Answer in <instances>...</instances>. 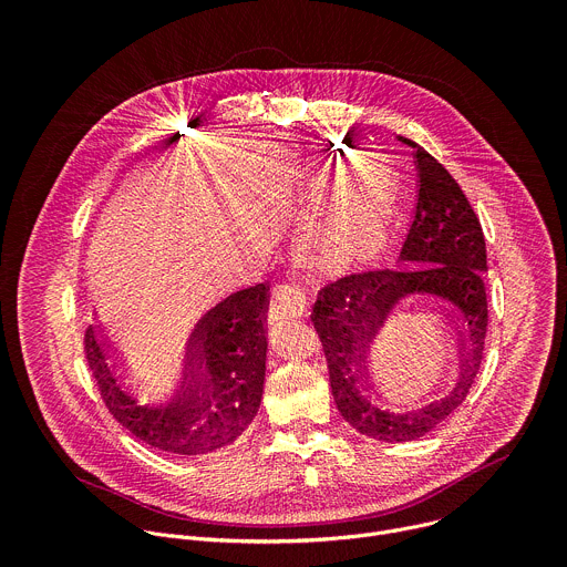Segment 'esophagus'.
I'll return each mask as SVG.
<instances>
[{"mask_svg":"<svg viewBox=\"0 0 567 567\" xmlns=\"http://www.w3.org/2000/svg\"><path fill=\"white\" fill-rule=\"evenodd\" d=\"M305 309H307L305 291L293 282H282V285H276L271 291L269 307H267V320L280 322L287 318H298L305 313Z\"/></svg>","mask_w":567,"mask_h":567,"instance_id":"obj_1","label":"esophagus"}]
</instances>
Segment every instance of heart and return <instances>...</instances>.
<instances>
[{
    "instance_id": "obj_1",
    "label": "heart",
    "mask_w": 567,
    "mask_h": 567,
    "mask_svg": "<svg viewBox=\"0 0 567 567\" xmlns=\"http://www.w3.org/2000/svg\"><path fill=\"white\" fill-rule=\"evenodd\" d=\"M392 184L379 166H361L305 224L300 247L326 271L350 269L377 254L388 230Z\"/></svg>"
}]
</instances>
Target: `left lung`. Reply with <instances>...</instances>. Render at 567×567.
Here are the masks:
<instances>
[{
  "label": "left lung",
  "mask_w": 567,
  "mask_h": 567,
  "mask_svg": "<svg viewBox=\"0 0 567 567\" xmlns=\"http://www.w3.org/2000/svg\"><path fill=\"white\" fill-rule=\"evenodd\" d=\"M415 150L417 206L401 245V269L361 271L320 289L311 322L328 359L330 385L343 420L379 442H411L451 417L466 399L487 337V247L480 219L449 171L422 145ZM437 299L463 337L465 363L456 388L422 408L391 399L405 380L382 350V334L406 297Z\"/></svg>",
  "instance_id": "obj_1"
}]
</instances>
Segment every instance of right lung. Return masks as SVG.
I'll return each instance as SVG.
<instances>
[{"label":"right lung","mask_w":567,"mask_h":567,"mask_svg":"<svg viewBox=\"0 0 567 567\" xmlns=\"http://www.w3.org/2000/svg\"><path fill=\"white\" fill-rule=\"evenodd\" d=\"M267 291V285H256L206 309L188 337L179 379L161 390H145L127 377L103 332L90 326L85 357L114 420L147 446L179 457L230 446L262 401Z\"/></svg>","instance_id":"add662e5"}]
</instances>
